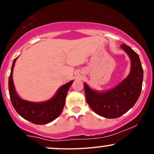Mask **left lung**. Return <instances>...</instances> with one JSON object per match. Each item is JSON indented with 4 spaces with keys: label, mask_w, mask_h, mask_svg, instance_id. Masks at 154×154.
I'll list each match as a JSON object with an SVG mask.
<instances>
[{
    "label": "left lung",
    "mask_w": 154,
    "mask_h": 154,
    "mask_svg": "<svg viewBox=\"0 0 154 154\" xmlns=\"http://www.w3.org/2000/svg\"><path fill=\"white\" fill-rule=\"evenodd\" d=\"M122 48L131 59V72L119 85L106 93L93 91L84 83L87 103L94 112L108 119H114L126 113L135 105L142 90L143 70L137 53L125 44Z\"/></svg>",
    "instance_id": "obj_1"
}]
</instances>
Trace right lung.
<instances>
[{"instance_id": "obj_1", "label": "right lung", "mask_w": 154, "mask_h": 154, "mask_svg": "<svg viewBox=\"0 0 154 154\" xmlns=\"http://www.w3.org/2000/svg\"><path fill=\"white\" fill-rule=\"evenodd\" d=\"M16 59L14 60L8 78V91L12 105L19 115L32 123L45 125L51 122L61 114L64 107L67 92L73 82L71 81L60 88L56 95L48 101L32 103L24 100L17 95L12 79V72Z\"/></svg>"}]
</instances>
